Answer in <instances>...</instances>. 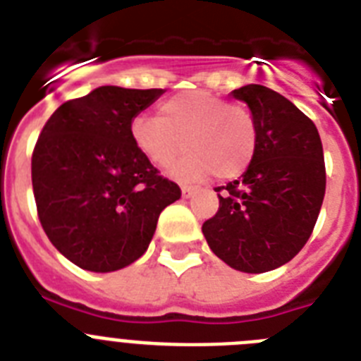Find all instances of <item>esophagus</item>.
Here are the masks:
<instances>
[{"mask_svg": "<svg viewBox=\"0 0 361 361\" xmlns=\"http://www.w3.org/2000/svg\"><path fill=\"white\" fill-rule=\"evenodd\" d=\"M180 190H183V197H184V199H188V197H191V195H193V193H195L197 186H186V184H184V186L180 188Z\"/></svg>", "mask_w": 361, "mask_h": 361, "instance_id": "esophagus-1", "label": "esophagus"}]
</instances>
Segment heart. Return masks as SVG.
<instances>
[{
	"mask_svg": "<svg viewBox=\"0 0 361 361\" xmlns=\"http://www.w3.org/2000/svg\"><path fill=\"white\" fill-rule=\"evenodd\" d=\"M135 148L152 164L166 168L188 148L173 168L183 180L235 178L253 162L258 146L255 116L244 104L228 103L208 90H186L159 104V116L139 111L130 121Z\"/></svg>",
	"mask_w": 361,
	"mask_h": 361,
	"instance_id": "b5f03b06",
	"label": "heart"
}]
</instances>
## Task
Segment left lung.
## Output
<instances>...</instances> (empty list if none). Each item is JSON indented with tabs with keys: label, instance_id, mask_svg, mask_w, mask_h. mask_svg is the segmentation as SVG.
<instances>
[{
	"label": "left lung",
	"instance_id": "1",
	"mask_svg": "<svg viewBox=\"0 0 361 361\" xmlns=\"http://www.w3.org/2000/svg\"><path fill=\"white\" fill-rule=\"evenodd\" d=\"M233 97L255 116L257 153L238 180L215 188L219 212L202 233L233 269L266 273L288 264L311 237L325 195L324 148L314 123L279 92L245 85Z\"/></svg>",
	"mask_w": 361,
	"mask_h": 361
}]
</instances>
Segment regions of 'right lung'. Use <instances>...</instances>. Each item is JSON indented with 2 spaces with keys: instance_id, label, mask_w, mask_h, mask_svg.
Returning <instances> with one entry per match:
<instances>
[{
  "instance_id": "right-lung-1",
  "label": "right lung",
  "mask_w": 361,
  "mask_h": 361,
  "mask_svg": "<svg viewBox=\"0 0 361 361\" xmlns=\"http://www.w3.org/2000/svg\"><path fill=\"white\" fill-rule=\"evenodd\" d=\"M162 94L99 86L44 123L32 152L39 222L56 250L81 269L108 273L148 250L162 209L180 188L135 148L130 121Z\"/></svg>"
}]
</instances>
